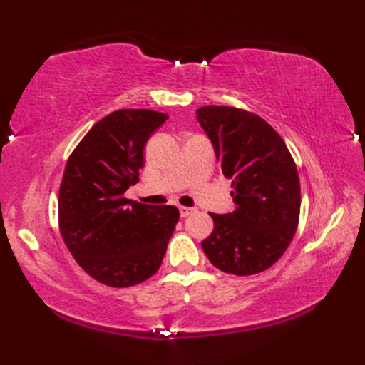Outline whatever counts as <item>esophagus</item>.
<instances>
[{
	"instance_id": "esophagus-1",
	"label": "esophagus",
	"mask_w": 365,
	"mask_h": 365,
	"mask_svg": "<svg viewBox=\"0 0 365 365\" xmlns=\"http://www.w3.org/2000/svg\"><path fill=\"white\" fill-rule=\"evenodd\" d=\"M178 212H180L182 218H187V216H190L195 210H192V208H188V207H180V208H178Z\"/></svg>"
}]
</instances>
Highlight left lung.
<instances>
[{
	"label": "left lung",
	"instance_id": "8db88e82",
	"mask_svg": "<svg viewBox=\"0 0 365 365\" xmlns=\"http://www.w3.org/2000/svg\"><path fill=\"white\" fill-rule=\"evenodd\" d=\"M196 119L232 180L235 210L210 213L215 229L202 242L212 265L250 276L282 257L297 232L301 191L297 165L277 131L259 115L207 105Z\"/></svg>",
	"mask_w": 365,
	"mask_h": 365
}]
</instances>
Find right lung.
<instances>
[{
  "mask_svg": "<svg viewBox=\"0 0 365 365\" xmlns=\"http://www.w3.org/2000/svg\"><path fill=\"white\" fill-rule=\"evenodd\" d=\"M169 115L119 110L105 115L68 158L59 188V229L76 263L96 281L131 287L157 273L178 221L173 205L123 197L138 182L144 145Z\"/></svg>",
  "mask_w": 365,
  "mask_h": 365,
  "instance_id": "right-lung-1",
  "label": "right lung"
}]
</instances>
